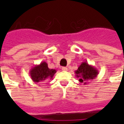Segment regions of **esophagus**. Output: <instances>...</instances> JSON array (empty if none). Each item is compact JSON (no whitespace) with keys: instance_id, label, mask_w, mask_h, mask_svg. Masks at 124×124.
<instances>
[{"instance_id":"1","label":"esophagus","mask_w":124,"mask_h":124,"mask_svg":"<svg viewBox=\"0 0 124 124\" xmlns=\"http://www.w3.org/2000/svg\"><path fill=\"white\" fill-rule=\"evenodd\" d=\"M62 70L64 71H68V68H66V67H62Z\"/></svg>"}]
</instances>
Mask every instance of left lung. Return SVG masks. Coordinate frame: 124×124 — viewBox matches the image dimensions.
I'll return each instance as SVG.
<instances>
[{
	"label": "left lung",
	"mask_w": 124,
	"mask_h": 124,
	"mask_svg": "<svg viewBox=\"0 0 124 124\" xmlns=\"http://www.w3.org/2000/svg\"><path fill=\"white\" fill-rule=\"evenodd\" d=\"M75 73L80 82L87 84L89 80H93L97 77L98 70L87 62H83Z\"/></svg>",
	"instance_id": "left-lung-1"
}]
</instances>
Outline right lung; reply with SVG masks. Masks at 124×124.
Returning <instances> with one entry per match:
<instances>
[{
  "label": "right lung",
  "instance_id": "add662e5",
  "mask_svg": "<svg viewBox=\"0 0 124 124\" xmlns=\"http://www.w3.org/2000/svg\"><path fill=\"white\" fill-rule=\"evenodd\" d=\"M56 73L55 70L48 68L46 62H42L39 65H35L30 71L31 78L35 83L41 82L47 79H53Z\"/></svg>",
  "mask_w": 124,
  "mask_h": 124
}]
</instances>
